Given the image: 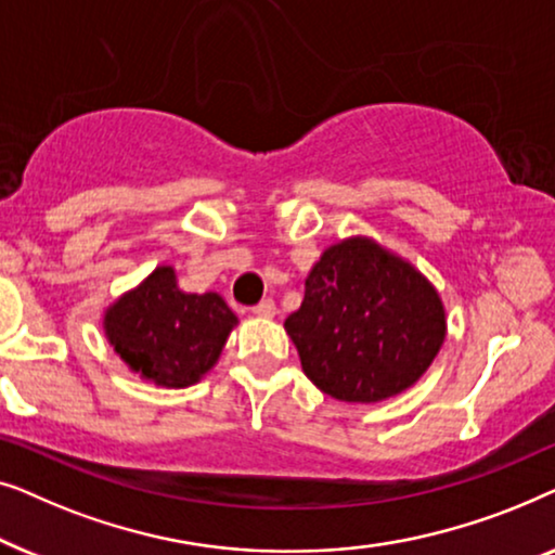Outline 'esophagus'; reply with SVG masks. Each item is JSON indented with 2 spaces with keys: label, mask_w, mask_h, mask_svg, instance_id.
<instances>
[{
  "label": "esophagus",
  "mask_w": 555,
  "mask_h": 555,
  "mask_svg": "<svg viewBox=\"0 0 555 555\" xmlns=\"http://www.w3.org/2000/svg\"><path fill=\"white\" fill-rule=\"evenodd\" d=\"M253 313L257 318H275L278 308H275V302H272V300H262V302H257V306L253 308Z\"/></svg>",
  "instance_id": "esophagus-1"
}]
</instances>
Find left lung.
I'll return each mask as SVG.
<instances>
[{
  "mask_svg": "<svg viewBox=\"0 0 555 555\" xmlns=\"http://www.w3.org/2000/svg\"><path fill=\"white\" fill-rule=\"evenodd\" d=\"M302 374L348 404H378L427 374L447 338L442 295L424 272L369 234L333 242L287 315Z\"/></svg>",
  "mask_w": 555,
  "mask_h": 555,
  "instance_id": "8db88e82",
  "label": "left lung"
}]
</instances>
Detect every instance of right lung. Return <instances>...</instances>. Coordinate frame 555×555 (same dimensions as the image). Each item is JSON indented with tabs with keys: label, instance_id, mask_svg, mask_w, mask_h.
I'll use <instances>...</instances> for the list:
<instances>
[{
	"label": "right lung",
	"instance_id": "obj_1",
	"mask_svg": "<svg viewBox=\"0 0 555 555\" xmlns=\"http://www.w3.org/2000/svg\"><path fill=\"white\" fill-rule=\"evenodd\" d=\"M240 318L215 291L184 293L173 264H158L103 310L113 353L162 389H186L217 366Z\"/></svg>",
	"mask_w": 555,
	"mask_h": 555
}]
</instances>
